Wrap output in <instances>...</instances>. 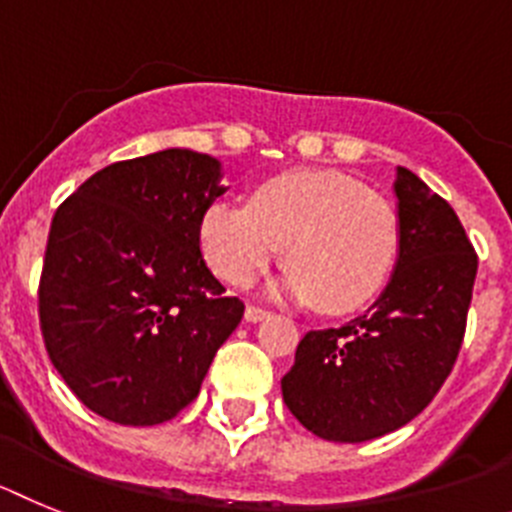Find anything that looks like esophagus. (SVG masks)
<instances>
[{"label":"esophagus","instance_id":"obj_1","mask_svg":"<svg viewBox=\"0 0 512 512\" xmlns=\"http://www.w3.org/2000/svg\"><path fill=\"white\" fill-rule=\"evenodd\" d=\"M268 317H270V311L262 309V306H247V309H244V319H247V322H262V319H268Z\"/></svg>","mask_w":512,"mask_h":512}]
</instances>
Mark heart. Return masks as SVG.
Wrapping results in <instances>:
<instances>
[{"mask_svg":"<svg viewBox=\"0 0 512 512\" xmlns=\"http://www.w3.org/2000/svg\"><path fill=\"white\" fill-rule=\"evenodd\" d=\"M201 247L231 286H247L286 247L283 288L304 304L345 314L384 288L397 260L399 219L386 198L353 177L296 170L260 182L247 206H208Z\"/></svg>","mask_w":512,"mask_h":512,"instance_id":"heart-1","label":"heart"}]
</instances>
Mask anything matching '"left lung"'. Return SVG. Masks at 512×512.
<instances>
[{"label": "left lung", "mask_w": 512, "mask_h": 512, "mask_svg": "<svg viewBox=\"0 0 512 512\" xmlns=\"http://www.w3.org/2000/svg\"><path fill=\"white\" fill-rule=\"evenodd\" d=\"M399 260L379 301L353 322L311 330L281 379L293 417L324 441L363 443L420 415L459 358L477 252L459 216L397 170Z\"/></svg>", "instance_id": "obj_1"}]
</instances>
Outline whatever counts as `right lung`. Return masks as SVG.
Masks as SVG:
<instances>
[{
	"label": "right lung",
	"instance_id": "obj_1",
	"mask_svg": "<svg viewBox=\"0 0 512 512\" xmlns=\"http://www.w3.org/2000/svg\"><path fill=\"white\" fill-rule=\"evenodd\" d=\"M221 162L190 149L108 164L48 231L38 314L48 358L79 402L118 425H159L201 391L242 322L201 255Z\"/></svg>",
	"mask_w": 512,
	"mask_h": 512
}]
</instances>
